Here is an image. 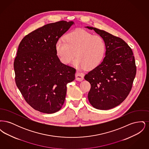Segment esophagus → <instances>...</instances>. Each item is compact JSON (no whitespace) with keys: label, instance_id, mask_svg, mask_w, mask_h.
<instances>
[{"label":"esophagus","instance_id":"1","mask_svg":"<svg viewBox=\"0 0 149 149\" xmlns=\"http://www.w3.org/2000/svg\"><path fill=\"white\" fill-rule=\"evenodd\" d=\"M84 76V74L80 73V72H77L76 74H75L76 80L77 81H81L82 80H83Z\"/></svg>","mask_w":149,"mask_h":149}]
</instances>
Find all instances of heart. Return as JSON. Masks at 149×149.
Wrapping results in <instances>:
<instances>
[{"mask_svg":"<svg viewBox=\"0 0 149 149\" xmlns=\"http://www.w3.org/2000/svg\"><path fill=\"white\" fill-rule=\"evenodd\" d=\"M55 50L63 64H69L76 55L77 57L74 61L75 66L93 69L103 60L106 47L102 37L80 29L68 33L65 40L63 38L58 39Z\"/></svg>","mask_w":149,"mask_h":149,"instance_id":"heart-1","label":"heart"}]
</instances>
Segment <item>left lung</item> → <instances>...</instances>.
<instances>
[{"mask_svg":"<svg viewBox=\"0 0 149 149\" xmlns=\"http://www.w3.org/2000/svg\"><path fill=\"white\" fill-rule=\"evenodd\" d=\"M85 28L102 37L106 47L103 61L84 77L91 85L88 100L96 109H110L120 104L131 90L136 73L135 58L131 49L122 39L103 30Z\"/></svg>","mask_w":149,"mask_h":149,"instance_id":"left-lung-1","label":"left lung"}]
</instances>
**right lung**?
<instances>
[{"label": "right lung", "instance_id": "1", "mask_svg": "<svg viewBox=\"0 0 149 149\" xmlns=\"http://www.w3.org/2000/svg\"><path fill=\"white\" fill-rule=\"evenodd\" d=\"M74 24L72 21L49 23L26 36L14 60L15 83L25 100L45 113L58 111L64 104L68 83L76 70L63 64L56 53L58 39Z\"/></svg>", "mask_w": 149, "mask_h": 149}]
</instances>
